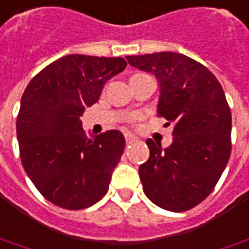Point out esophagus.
Returning <instances> with one entry per match:
<instances>
[{"instance_id":"34e87169","label":"esophagus","mask_w":249,"mask_h":249,"mask_svg":"<svg viewBox=\"0 0 249 249\" xmlns=\"http://www.w3.org/2000/svg\"><path fill=\"white\" fill-rule=\"evenodd\" d=\"M135 140H136V138H135L133 135H131V133H126V135H125V142H126V143H133Z\"/></svg>"}]
</instances>
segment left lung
<instances>
[{"label": "left lung", "instance_id": "8db88e82", "mask_svg": "<svg viewBox=\"0 0 249 249\" xmlns=\"http://www.w3.org/2000/svg\"><path fill=\"white\" fill-rule=\"evenodd\" d=\"M129 65L155 76L158 117L173 124L166 148L147 139L150 158L139 167L146 196L180 213L211 194L231 157V114L222 86L207 68L174 52L126 55Z\"/></svg>", "mask_w": 249, "mask_h": 249}]
</instances>
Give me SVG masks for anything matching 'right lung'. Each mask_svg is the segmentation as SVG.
Here are the masks:
<instances>
[{"label":"right lung","mask_w":249,"mask_h":249,"mask_svg":"<svg viewBox=\"0 0 249 249\" xmlns=\"http://www.w3.org/2000/svg\"><path fill=\"white\" fill-rule=\"evenodd\" d=\"M125 67L121 57L69 54L27 86L16 121L21 163L36 189L55 206L86 209L107 192L124 151V135L113 129L87 138L80 116Z\"/></svg>","instance_id":"1"}]
</instances>
